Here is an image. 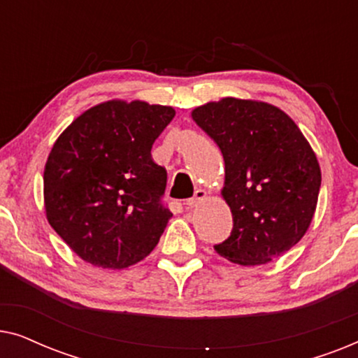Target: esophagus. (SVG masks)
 <instances>
[{"label": "esophagus", "instance_id": "34e87169", "mask_svg": "<svg viewBox=\"0 0 358 358\" xmlns=\"http://www.w3.org/2000/svg\"><path fill=\"white\" fill-rule=\"evenodd\" d=\"M205 197H207V192H205L203 189H197L194 192V197L192 199H189V200H185V205H187L189 208H192V207H197V205L202 202V200H205Z\"/></svg>", "mask_w": 358, "mask_h": 358}]
</instances>
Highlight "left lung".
Here are the masks:
<instances>
[{"instance_id":"1","label":"left lung","mask_w":358,"mask_h":358,"mask_svg":"<svg viewBox=\"0 0 358 358\" xmlns=\"http://www.w3.org/2000/svg\"><path fill=\"white\" fill-rule=\"evenodd\" d=\"M192 119L224 159L222 197L233 229L215 251L239 266L285 254L310 228L321 187L320 163L305 135L277 106L254 99L207 102Z\"/></svg>"}]
</instances>
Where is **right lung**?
Masks as SVG:
<instances>
[{"instance_id":"add662e5","label":"right lung","mask_w":358,"mask_h":358,"mask_svg":"<svg viewBox=\"0 0 358 358\" xmlns=\"http://www.w3.org/2000/svg\"><path fill=\"white\" fill-rule=\"evenodd\" d=\"M171 106L112 99L76 117L43 169L50 227L83 261L127 268L158 244L173 213L161 203L166 169L151 158Z\"/></svg>"}]
</instances>
